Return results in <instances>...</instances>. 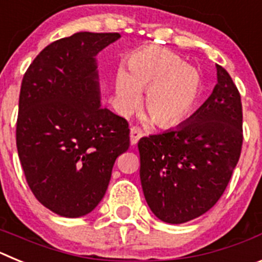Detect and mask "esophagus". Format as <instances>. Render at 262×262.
Returning <instances> with one entry per match:
<instances>
[{
    "instance_id": "esophagus-1",
    "label": "esophagus",
    "mask_w": 262,
    "mask_h": 262,
    "mask_svg": "<svg viewBox=\"0 0 262 262\" xmlns=\"http://www.w3.org/2000/svg\"><path fill=\"white\" fill-rule=\"evenodd\" d=\"M143 136V131L139 127L134 126L131 127V131H129V139H131V144L135 145L139 142V139Z\"/></svg>"
}]
</instances>
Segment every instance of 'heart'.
I'll return each mask as SVG.
<instances>
[{"label":"heart","instance_id":"1","mask_svg":"<svg viewBox=\"0 0 262 262\" xmlns=\"http://www.w3.org/2000/svg\"><path fill=\"white\" fill-rule=\"evenodd\" d=\"M128 69L129 75L119 71L115 80L122 113L133 111L140 102V90L147 89L144 107L157 126H177L189 117L201 90V76L195 68L182 64L174 53L149 47L134 53Z\"/></svg>","mask_w":262,"mask_h":262}]
</instances>
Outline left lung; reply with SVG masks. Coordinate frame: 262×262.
<instances>
[{"label":"left lung","instance_id":"1","mask_svg":"<svg viewBox=\"0 0 262 262\" xmlns=\"http://www.w3.org/2000/svg\"><path fill=\"white\" fill-rule=\"evenodd\" d=\"M216 72L212 94L184 126L138 143L145 201L166 223H185L209 211L240 159L242 98L228 72L221 66Z\"/></svg>","mask_w":262,"mask_h":262}]
</instances>
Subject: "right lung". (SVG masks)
Masks as SVG:
<instances>
[{"mask_svg": "<svg viewBox=\"0 0 262 262\" xmlns=\"http://www.w3.org/2000/svg\"><path fill=\"white\" fill-rule=\"evenodd\" d=\"M118 32H77L48 45L23 76L17 149L36 200L55 214L78 217L101 202L128 122L99 103L97 53Z\"/></svg>", "mask_w": 262, "mask_h": 262, "instance_id": "1", "label": "right lung"}]
</instances>
